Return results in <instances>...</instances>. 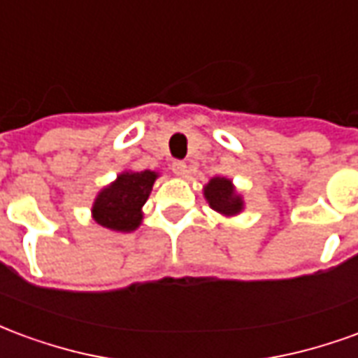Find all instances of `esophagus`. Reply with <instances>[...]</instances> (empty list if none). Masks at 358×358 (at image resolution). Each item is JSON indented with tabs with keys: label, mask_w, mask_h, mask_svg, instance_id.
<instances>
[{
	"label": "esophagus",
	"mask_w": 358,
	"mask_h": 358,
	"mask_svg": "<svg viewBox=\"0 0 358 358\" xmlns=\"http://www.w3.org/2000/svg\"><path fill=\"white\" fill-rule=\"evenodd\" d=\"M171 169H172V172L176 174V176H184V174L187 172V164L184 163V161H174Z\"/></svg>",
	"instance_id": "esophagus-1"
}]
</instances>
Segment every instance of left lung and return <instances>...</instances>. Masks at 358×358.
<instances>
[{"label": "left lung", "instance_id": "8db88e82", "mask_svg": "<svg viewBox=\"0 0 358 358\" xmlns=\"http://www.w3.org/2000/svg\"><path fill=\"white\" fill-rule=\"evenodd\" d=\"M205 197L215 210L222 215H238L243 207L240 195H236L230 180L213 178L205 186Z\"/></svg>", "mask_w": 358, "mask_h": 358}]
</instances>
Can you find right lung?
<instances>
[{"label": "right lung", "mask_w": 358, "mask_h": 358, "mask_svg": "<svg viewBox=\"0 0 358 358\" xmlns=\"http://www.w3.org/2000/svg\"><path fill=\"white\" fill-rule=\"evenodd\" d=\"M157 174L151 171L124 172L97 195L94 203V218L97 224L132 232L141 222V207L148 201Z\"/></svg>", "instance_id": "right-lung-1"}]
</instances>
